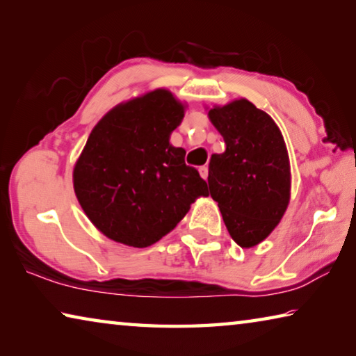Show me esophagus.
Segmentation results:
<instances>
[{"label": "esophagus", "mask_w": 356, "mask_h": 356, "mask_svg": "<svg viewBox=\"0 0 356 356\" xmlns=\"http://www.w3.org/2000/svg\"><path fill=\"white\" fill-rule=\"evenodd\" d=\"M200 174H201L202 179L207 180V177H209V168H207L206 165L201 166V168H200Z\"/></svg>", "instance_id": "1"}]
</instances>
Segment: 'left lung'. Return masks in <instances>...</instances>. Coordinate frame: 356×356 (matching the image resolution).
<instances>
[{
    "mask_svg": "<svg viewBox=\"0 0 356 356\" xmlns=\"http://www.w3.org/2000/svg\"><path fill=\"white\" fill-rule=\"evenodd\" d=\"M209 118L226 144L209 163L210 196L242 248L261 243L278 226L291 200V165L275 120L246 99L215 106Z\"/></svg>",
    "mask_w": 356,
    "mask_h": 356,
    "instance_id": "1",
    "label": "left lung"
}]
</instances>
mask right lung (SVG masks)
Segmentation results:
<instances>
[{
  "instance_id": "add662e5",
  "label": "right lung",
  "mask_w": 356,
  "mask_h": 356,
  "mask_svg": "<svg viewBox=\"0 0 356 356\" xmlns=\"http://www.w3.org/2000/svg\"><path fill=\"white\" fill-rule=\"evenodd\" d=\"M184 105L155 89L114 106L92 129L74 168V188L92 225L114 242L146 248L171 232L207 184L170 144Z\"/></svg>"
}]
</instances>
